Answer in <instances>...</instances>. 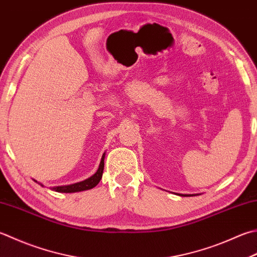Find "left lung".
<instances>
[{
	"instance_id": "left-lung-1",
	"label": "left lung",
	"mask_w": 257,
	"mask_h": 257,
	"mask_svg": "<svg viewBox=\"0 0 257 257\" xmlns=\"http://www.w3.org/2000/svg\"><path fill=\"white\" fill-rule=\"evenodd\" d=\"M182 196H193V195H182Z\"/></svg>"
}]
</instances>
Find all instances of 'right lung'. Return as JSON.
Listing matches in <instances>:
<instances>
[{"mask_svg":"<svg viewBox=\"0 0 257 257\" xmlns=\"http://www.w3.org/2000/svg\"><path fill=\"white\" fill-rule=\"evenodd\" d=\"M104 154L102 155L101 162H100L99 168L97 173L92 175L91 177L83 180V182H80L77 184L68 185V186H58V187H53V190L58 193H77V192H82V190H88L93 188L94 186H97L100 182V179L102 177L103 173V167H104Z\"/></svg>","mask_w":257,"mask_h":257,"instance_id":"obj_1","label":"right lung"}]
</instances>
